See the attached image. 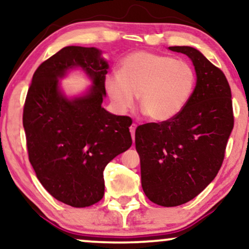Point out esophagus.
<instances>
[{"instance_id":"obj_1","label":"esophagus","mask_w":249,"mask_h":249,"mask_svg":"<svg viewBox=\"0 0 249 249\" xmlns=\"http://www.w3.org/2000/svg\"><path fill=\"white\" fill-rule=\"evenodd\" d=\"M136 128H137V125L136 124H132L130 126V132H131V136H132L133 142H134V133H136Z\"/></svg>"}]
</instances>
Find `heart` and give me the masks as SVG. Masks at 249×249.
Instances as JSON below:
<instances>
[{
	"label": "heart",
	"instance_id": "obj_1",
	"mask_svg": "<svg viewBox=\"0 0 249 249\" xmlns=\"http://www.w3.org/2000/svg\"><path fill=\"white\" fill-rule=\"evenodd\" d=\"M196 86V71L183 60L139 51L125 56L118 74L106 79L113 106L124 112L132 109L136 96L143 115L162 123L178 116L187 106Z\"/></svg>",
	"mask_w": 249,
	"mask_h": 249
}]
</instances>
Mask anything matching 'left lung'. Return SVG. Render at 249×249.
Returning <instances> with one entry per match:
<instances>
[{"label": "left lung", "instance_id": "obj_1", "mask_svg": "<svg viewBox=\"0 0 249 249\" xmlns=\"http://www.w3.org/2000/svg\"><path fill=\"white\" fill-rule=\"evenodd\" d=\"M169 50L193 61L197 76L193 95L170 121L136 130L142 190L149 200L167 208L189 202L213 181L234 125L225 74L194 47Z\"/></svg>", "mask_w": 249, "mask_h": 249}]
</instances>
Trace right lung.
I'll use <instances>...</instances> for the list:
<instances>
[{"label":"right lung","mask_w":249,"mask_h":249,"mask_svg":"<svg viewBox=\"0 0 249 249\" xmlns=\"http://www.w3.org/2000/svg\"><path fill=\"white\" fill-rule=\"evenodd\" d=\"M95 47L67 46L44 61L32 77L23 110L29 160L43 187L74 208L100 202L103 170L132 145V119L102 107L109 65ZM81 68L93 86L68 99L58 79Z\"/></svg>","instance_id":"1"}]
</instances>
